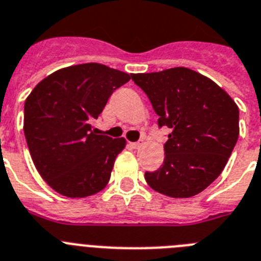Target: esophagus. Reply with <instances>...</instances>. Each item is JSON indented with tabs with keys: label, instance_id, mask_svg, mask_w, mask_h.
<instances>
[{
	"label": "esophagus",
	"instance_id": "obj_1",
	"mask_svg": "<svg viewBox=\"0 0 261 261\" xmlns=\"http://www.w3.org/2000/svg\"><path fill=\"white\" fill-rule=\"evenodd\" d=\"M130 144L133 148H139V147L142 146V140H140V142H134V143H130Z\"/></svg>",
	"mask_w": 261,
	"mask_h": 261
}]
</instances>
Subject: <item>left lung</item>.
<instances>
[{"label":"left lung","instance_id":"left-lung-1","mask_svg":"<svg viewBox=\"0 0 261 261\" xmlns=\"http://www.w3.org/2000/svg\"><path fill=\"white\" fill-rule=\"evenodd\" d=\"M168 127L164 163L144 178L153 190L172 198L201 193L222 173L239 137V108L209 77L176 67L133 73Z\"/></svg>","mask_w":261,"mask_h":261}]
</instances>
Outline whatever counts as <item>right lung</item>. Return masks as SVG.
Listing matches in <instances>:
<instances>
[{"label": "right lung", "mask_w": 261, "mask_h": 261, "mask_svg": "<svg viewBox=\"0 0 261 261\" xmlns=\"http://www.w3.org/2000/svg\"><path fill=\"white\" fill-rule=\"evenodd\" d=\"M130 79L98 63L71 65L43 79L26 98L27 147L42 178L59 194L83 198L108 185L126 139L97 135L92 123Z\"/></svg>", "instance_id": "add662e5"}]
</instances>
